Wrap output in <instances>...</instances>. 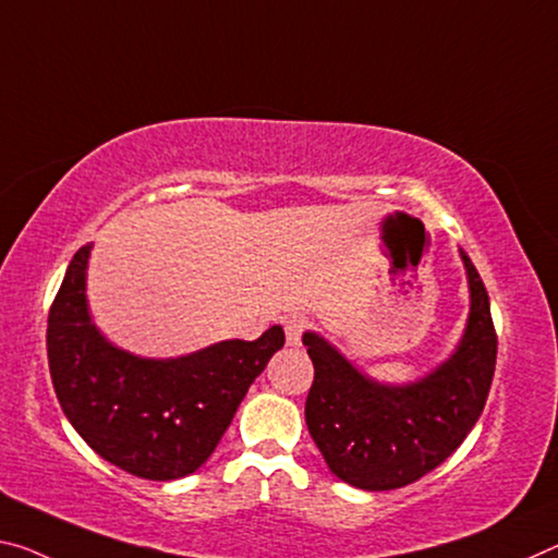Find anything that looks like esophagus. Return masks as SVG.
<instances>
[{"mask_svg": "<svg viewBox=\"0 0 558 558\" xmlns=\"http://www.w3.org/2000/svg\"><path fill=\"white\" fill-rule=\"evenodd\" d=\"M307 327H311V320H307V317H303V315H293V317H288L286 320V338H288V344H300V340H303V335H305V330Z\"/></svg>", "mask_w": 558, "mask_h": 558, "instance_id": "esophagus-1", "label": "esophagus"}]
</instances>
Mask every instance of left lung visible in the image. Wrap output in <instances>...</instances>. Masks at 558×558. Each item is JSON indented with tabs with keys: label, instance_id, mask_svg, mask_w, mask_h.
Masks as SVG:
<instances>
[{
	"label": "left lung",
	"instance_id": "8db88e82",
	"mask_svg": "<svg viewBox=\"0 0 558 558\" xmlns=\"http://www.w3.org/2000/svg\"><path fill=\"white\" fill-rule=\"evenodd\" d=\"M472 290L464 340L435 373L407 387L362 377L332 344L303 335L315 379L305 422L335 476L357 489L387 492L422 480L462 445L489 397L497 330L489 295L462 253Z\"/></svg>",
	"mask_w": 558,
	"mask_h": 558
}]
</instances>
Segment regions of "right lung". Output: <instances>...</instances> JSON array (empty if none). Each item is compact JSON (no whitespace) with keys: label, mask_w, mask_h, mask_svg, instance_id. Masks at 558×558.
<instances>
[{"label":"right lung","mask_w":558,"mask_h":558,"mask_svg":"<svg viewBox=\"0 0 558 558\" xmlns=\"http://www.w3.org/2000/svg\"><path fill=\"white\" fill-rule=\"evenodd\" d=\"M88 247H78L49 307L47 355L61 410L96 454L141 480L193 474L214 454L238 404L286 344L272 325L179 360H144L106 342L86 311Z\"/></svg>","instance_id":"obj_1"}]
</instances>
